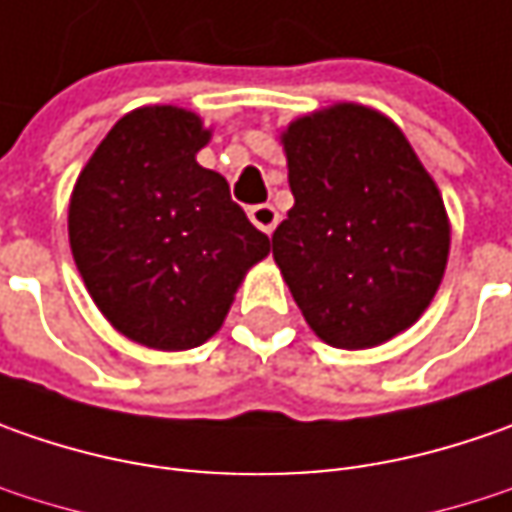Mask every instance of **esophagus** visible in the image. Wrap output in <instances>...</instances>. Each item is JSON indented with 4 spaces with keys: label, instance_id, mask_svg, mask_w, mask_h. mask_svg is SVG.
Masks as SVG:
<instances>
[{
    "label": "esophagus",
    "instance_id": "obj_1",
    "mask_svg": "<svg viewBox=\"0 0 512 512\" xmlns=\"http://www.w3.org/2000/svg\"><path fill=\"white\" fill-rule=\"evenodd\" d=\"M247 216H250V222L259 227L262 233H273L276 225H279V213H276V207L273 205H253L247 210Z\"/></svg>",
    "mask_w": 512,
    "mask_h": 512
}]
</instances>
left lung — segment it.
<instances>
[{
	"label": "left lung",
	"mask_w": 512,
	"mask_h": 512,
	"mask_svg": "<svg viewBox=\"0 0 512 512\" xmlns=\"http://www.w3.org/2000/svg\"><path fill=\"white\" fill-rule=\"evenodd\" d=\"M296 205L273 259L319 339L362 350L393 339L442 282L450 225L436 182L390 119L336 105L282 133Z\"/></svg>",
	"instance_id": "8db88e82"
}]
</instances>
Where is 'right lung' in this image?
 <instances>
[{
	"label": "right lung",
	"mask_w": 512,
	"mask_h": 512,
	"mask_svg": "<svg viewBox=\"0 0 512 512\" xmlns=\"http://www.w3.org/2000/svg\"><path fill=\"white\" fill-rule=\"evenodd\" d=\"M210 133L182 108L122 116L73 187L70 250L119 333L156 350L207 342L270 239L196 162Z\"/></svg>",
	"instance_id": "obj_1"
}]
</instances>
